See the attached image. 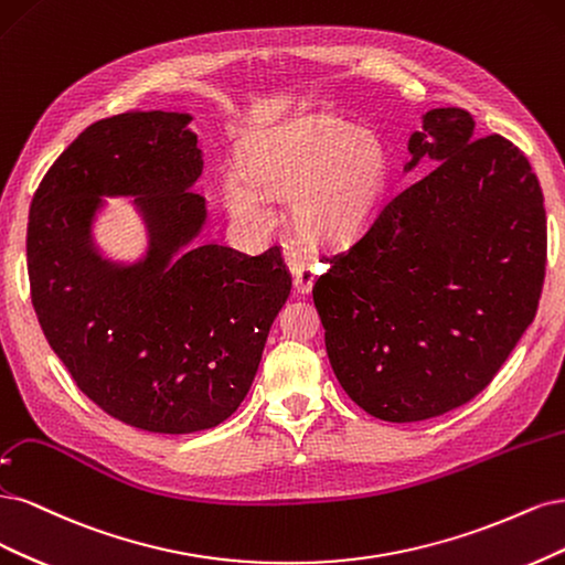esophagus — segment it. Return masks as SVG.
<instances>
[{
  "instance_id": "obj_1",
  "label": "esophagus",
  "mask_w": 565,
  "mask_h": 565,
  "mask_svg": "<svg viewBox=\"0 0 565 565\" xmlns=\"http://www.w3.org/2000/svg\"><path fill=\"white\" fill-rule=\"evenodd\" d=\"M286 263H288L290 275H294V286H296L298 294H309V290H312L315 277H317L315 263L305 258L302 253L296 250V248L286 250Z\"/></svg>"
}]
</instances>
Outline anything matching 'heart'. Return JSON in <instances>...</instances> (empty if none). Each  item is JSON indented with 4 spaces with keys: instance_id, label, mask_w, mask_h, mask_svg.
Listing matches in <instances>:
<instances>
[{
    "instance_id": "b5f03b06",
    "label": "heart",
    "mask_w": 565,
    "mask_h": 565,
    "mask_svg": "<svg viewBox=\"0 0 565 565\" xmlns=\"http://www.w3.org/2000/svg\"><path fill=\"white\" fill-rule=\"evenodd\" d=\"M246 171L223 180L234 221L265 225L269 194L290 198V215L302 239L333 246L369 227L385 202L392 173L387 145L338 117H309L253 138Z\"/></svg>"
}]
</instances>
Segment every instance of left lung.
Returning a JSON list of instances; mask_svg holds the SVG:
<instances>
[{
    "instance_id": "obj_1",
    "label": "left lung",
    "mask_w": 565,
    "mask_h": 565,
    "mask_svg": "<svg viewBox=\"0 0 565 565\" xmlns=\"http://www.w3.org/2000/svg\"><path fill=\"white\" fill-rule=\"evenodd\" d=\"M460 107L425 115L408 169L361 236L323 256L312 296L326 352L352 402L415 423L471 402L537 312L547 213L531 161Z\"/></svg>"
}]
</instances>
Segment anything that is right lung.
<instances>
[{
  "label": "right lung",
  "mask_w": 565,
  "mask_h": 565,
  "mask_svg": "<svg viewBox=\"0 0 565 565\" xmlns=\"http://www.w3.org/2000/svg\"><path fill=\"white\" fill-rule=\"evenodd\" d=\"M190 115L90 124L51 163L28 221L30 296L51 350L117 420L159 434L211 429L239 408L290 294L281 248L190 246L206 221L190 192L202 152ZM100 193H134L153 244L134 268L87 246Z\"/></svg>",
  "instance_id": "add662e5"
}]
</instances>
